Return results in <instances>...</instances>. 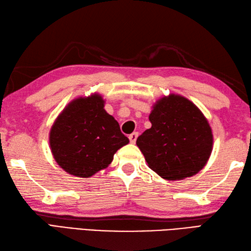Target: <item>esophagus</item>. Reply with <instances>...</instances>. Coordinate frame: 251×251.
<instances>
[{
  "label": "esophagus",
  "mask_w": 251,
  "mask_h": 251,
  "mask_svg": "<svg viewBox=\"0 0 251 251\" xmlns=\"http://www.w3.org/2000/svg\"><path fill=\"white\" fill-rule=\"evenodd\" d=\"M128 138H129L130 143H135L136 140H137V138H138V132H132L131 135H129Z\"/></svg>",
  "instance_id": "34e87169"
}]
</instances>
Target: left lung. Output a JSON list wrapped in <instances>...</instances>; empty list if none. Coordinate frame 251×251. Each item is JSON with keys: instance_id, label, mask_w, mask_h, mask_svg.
<instances>
[{"instance_id": "left-lung-1", "label": "left lung", "mask_w": 251, "mask_h": 251, "mask_svg": "<svg viewBox=\"0 0 251 251\" xmlns=\"http://www.w3.org/2000/svg\"><path fill=\"white\" fill-rule=\"evenodd\" d=\"M149 120L151 128L138 137L136 145L153 172L174 181L192 177L205 167L214 135L199 106L183 96L169 94L155 101Z\"/></svg>"}]
</instances>
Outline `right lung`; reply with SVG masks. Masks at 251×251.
Instances as JSON below:
<instances>
[{"mask_svg": "<svg viewBox=\"0 0 251 251\" xmlns=\"http://www.w3.org/2000/svg\"><path fill=\"white\" fill-rule=\"evenodd\" d=\"M98 93L78 96L57 116L50 130V148L56 163L69 175L90 178L113 161L128 138L104 110Z\"/></svg>", "mask_w": 251, "mask_h": 251, "instance_id": "right-lung-1", "label": "right lung"}]
</instances>
